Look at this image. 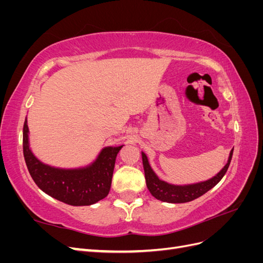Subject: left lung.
Wrapping results in <instances>:
<instances>
[{"instance_id":"left-lung-1","label":"left lung","mask_w":263,"mask_h":263,"mask_svg":"<svg viewBox=\"0 0 263 263\" xmlns=\"http://www.w3.org/2000/svg\"><path fill=\"white\" fill-rule=\"evenodd\" d=\"M233 151H234V148L230 150L227 163L224 165V168L216 174V176H214L213 178L206 181L192 183V184H184V185L171 184V183H168L159 179L156 172L153 170L151 165L149 164L146 154L144 151H141L142 165H144L146 184L149 192L151 193V195L155 196L157 200L166 202V203L178 204V203H186V202L193 201L195 198L205 194L211 189H213L222 179V177L225 176V173L227 172V169L230 164V161H232Z\"/></svg>"}]
</instances>
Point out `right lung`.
Wrapping results in <instances>:
<instances>
[{
	"mask_svg": "<svg viewBox=\"0 0 263 263\" xmlns=\"http://www.w3.org/2000/svg\"><path fill=\"white\" fill-rule=\"evenodd\" d=\"M124 145L103 148L97 159L81 168L63 169L42 162L29 147L27 117L23 128V153L27 169L43 192L72 206H87L106 197L112 184L116 156Z\"/></svg>",
	"mask_w": 263,
	"mask_h": 263,
	"instance_id": "right-lung-1",
	"label": "right lung"
}]
</instances>
